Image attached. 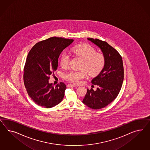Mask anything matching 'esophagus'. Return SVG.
<instances>
[{
  "label": "esophagus",
  "instance_id": "esophagus-1",
  "mask_svg": "<svg viewBox=\"0 0 150 150\" xmlns=\"http://www.w3.org/2000/svg\"><path fill=\"white\" fill-rule=\"evenodd\" d=\"M76 85H73V84H68V85H67V87H76Z\"/></svg>",
  "mask_w": 150,
  "mask_h": 150
}]
</instances>
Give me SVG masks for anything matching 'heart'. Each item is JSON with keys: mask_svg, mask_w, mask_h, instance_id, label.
I'll return each instance as SVG.
<instances>
[{"mask_svg": "<svg viewBox=\"0 0 150 150\" xmlns=\"http://www.w3.org/2000/svg\"><path fill=\"white\" fill-rule=\"evenodd\" d=\"M75 54L80 57L83 61L81 70H71L65 74V79L73 83L78 84L86 77L87 72L91 76H95L100 73L105 64V58L103 54L98 53L97 50L89 45H80L74 47L72 50ZM70 54L63 52L61 54L59 63L63 68H67L69 64Z\"/></svg>", "mask_w": 150, "mask_h": 150, "instance_id": "b5f03b06", "label": "heart"}]
</instances>
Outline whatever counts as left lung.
Here are the masks:
<instances>
[{
    "instance_id": "1",
    "label": "left lung",
    "mask_w": 150,
    "mask_h": 150,
    "mask_svg": "<svg viewBox=\"0 0 150 150\" xmlns=\"http://www.w3.org/2000/svg\"><path fill=\"white\" fill-rule=\"evenodd\" d=\"M87 39L101 50L105 64L91 81L92 84L98 86L97 90L87 89L82 102L92 109H100L113 101L121 90L124 78L123 61L117 51L105 41L93 38Z\"/></svg>"
}]
</instances>
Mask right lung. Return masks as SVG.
<instances>
[{
    "instance_id": "obj_1",
    "label": "right lung",
    "mask_w": 150,
    "mask_h": 150,
    "mask_svg": "<svg viewBox=\"0 0 150 150\" xmlns=\"http://www.w3.org/2000/svg\"><path fill=\"white\" fill-rule=\"evenodd\" d=\"M73 41L52 37L38 42L30 50L24 65L23 80L29 96L37 105L51 108L63 100L66 85L61 82L53 87L49 80L57 69L61 52Z\"/></svg>"
}]
</instances>
